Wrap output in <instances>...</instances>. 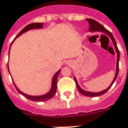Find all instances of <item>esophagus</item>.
Returning <instances> with one entry per match:
<instances>
[{"instance_id":"34e87169","label":"esophagus","mask_w":128,"mask_h":128,"mask_svg":"<svg viewBox=\"0 0 128 128\" xmlns=\"http://www.w3.org/2000/svg\"><path fill=\"white\" fill-rule=\"evenodd\" d=\"M68 64H69V62H68Z\"/></svg>"}]
</instances>
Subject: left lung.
I'll return each mask as SVG.
<instances>
[{
  "label": "left lung",
  "instance_id": "8db88e82",
  "mask_svg": "<svg viewBox=\"0 0 128 128\" xmlns=\"http://www.w3.org/2000/svg\"><path fill=\"white\" fill-rule=\"evenodd\" d=\"M86 21H88L89 23V31L90 32H102L104 33V34H106L107 35L109 36L111 39L112 44H113V46L114 47V49H115V51L116 52V56H117V60H116V72H115V76L114 77L113 80H112L111 84L109 85V86H108V88H107L106 89L104 90L101 91V92H88V91H86L83 89H82L80 87V86L79 85L78 82H77V79L76 78L75 76H74V79H75V81H76V86H77V89L79 90V92L80 94H83L84 96H88V97H96V96H102L103 94H104L105 93L107 92V90L111 87V86L113 84V83L114 82V81L116 80L117 78V76H118V69H119V60H120V52H119V50L117 48L116 43V41L114 38L112 34H111V32H110L109 30H107L106 28L104 27V26L102 25L100 23H99L98 22H97L96 21L92 19H86Z\"/></svg>",
  "mask_w": 128,
  "mask_h": 128
}]
</instances>
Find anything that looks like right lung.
<instances>
[{
  "mask_svg": "<svg viewBox=\"0 0 128 128\" xmlns=\"http://www.w3.org/2000/svg\"><path fill=\"white\" fill-rule=\"evenodd\" d=\"M43 25H44V23L43 22H34V23H31V24H28L27 26H26L18 34V36H16L15 38V39L13 40V42H12L11 45H10V49H9V55H10V48H11V46L12 45V44L14 43V42L15 41V40L18 38L19 36H20L21 35H22L23 33H25L26 32H27V31L30 30H33V29H40V28H43ZM8 72H9L10 74V72L9 70V66H8ZM61 70H59L56 73L54 74L53 77L52 78V82H51V89H50V90L48 92V93H46V94H44V95L42 96H30L28 95V94H26L24 92H22V91H21L17 87V86L16 84H15L14 81V80H13V83L14 84L15 87H16V90L18 91L19 93L21 94V95L24 96V97L30 100L31 101H34V102H45V101L49 100L50 99L52 98L53 96H54V94H56V87H57V78ZM10 76H11V74H10Z\"/></svg>",
  "mask_w": 128,
  "mask_h": 128,
  "instance_id": "right-lung-1",
  "label": "right lung"
}]
</instances>
